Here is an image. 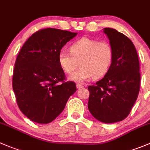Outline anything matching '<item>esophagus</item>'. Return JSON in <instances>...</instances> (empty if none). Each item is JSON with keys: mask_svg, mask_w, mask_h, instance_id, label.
Listing matches in <instances>:
<instances>
[{"mask_svg": "<svg viewBox=\"0 0 150 150\" xmlns=\"http://www.w3.org/2000/svg\"><path fill=\"white\" fill-rule=\"evenodd\" d=\"M76 86H77V88H78V89H80V88H83V86L82 84H81V83H77Z\"/></svg>", "mask_w": 150, "mask_h": 150, "instance_id": "34e87169", "label": "esophagus"}]
</instances>
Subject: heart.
Here are the masks:
<instances>
[{
	"label": "heart",
	"instance_id": "1",
	"mask_svg": "<svg viewBox=\"0 0 150 150\" xmlns=\"http://www.w3.org/2000/svg\"><path fill=\"white\" fill-rule=\"evenodd\" d=\"M69 52H59L58 62L62 70L71 74L78 67L81 69L69 76L74 82L83 83L91 78L99 79L107 74L114 61V49L105 40L98 41L89 37H82L69 47Z\"/></svg>",
	"mask_w": 150,
	"mask_h": 150
}]
</instances>
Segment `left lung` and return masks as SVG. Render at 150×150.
Instances as JSON below:
<instances>
[{
	"label": "left lung",
	"instance_id": "8db88e82",
	"mask_svg": "<svg viewBox=\"0 0 150 150\" xmlns=\"http://www.w3.org/2000/svg\"><path fill=\"white\" fill-rule=\"evenodd\" d=\"M104 33L114 49V61L104 78L89 86L88 108L91 115L104 123L125 120L130 114L140 89L139 60L131 40L116 29Z\"/></svg>",
	"mask_w": 150,
	"mask_h": 150
}]
</instances>
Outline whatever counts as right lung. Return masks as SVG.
Wrapping results in <instances>:
<instances>
[{
    "label": "right lung",
    "mask_w": 150,
    "mask_h": 150,
    "mask_svg": "<svg viewBox=\"0 0 150 150\" xmlns=\"http://www.w3.org/2000/svg\"><path fill=\"white\" fill-rule=\"evenodd\" d=\"M76 35L60 29H42L28 39L17 55L13 90L20 110L34 122L53 121L76 91L75 83L65 82L58 62L62 47Z\"/></svg>",
    "instance_id": "right-lung-1"
}]
</instances>
